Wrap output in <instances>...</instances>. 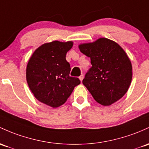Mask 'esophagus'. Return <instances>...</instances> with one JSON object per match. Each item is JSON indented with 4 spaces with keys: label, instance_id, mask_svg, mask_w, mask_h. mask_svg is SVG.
Segmentation results:
<instances>
[{
    "label": "esophagus",
    "instance_id": "esophagus-1",
    "mask_svg": "<svg viewBox=\"0 0 149 149\" xmlns=\"http://www.w3.org/2000/svg\"><path fill=\"white\" fill-rule=\"evenodd\" d=\"M83 78H84V76H83V74H81V76H79V79L81 80V81H83Z\"/></svg>",
    "mask_w": 149,
    "mask_h": 149
}]
</instances>
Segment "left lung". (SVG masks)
Wrapping results in <instances>:
<instances>
[{"label":"left lung","mask_w":149,"mask_h":149,"mask_svg":"<svg viewBox=\"0 0 149 149\" xmlns=\"http://www.w3.org/2000/svg\"><path fill=\"white\" fill-rule=\"evenodd\" d=\"M80 51L91 58L83 83L93 98L104 106L122 98L132 78V66L127 54L118 44L107 38L79 45Z\"/></svg>","instance_id":"1"}]
</instances>
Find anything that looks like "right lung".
<instances>
[{
	"label": "right lung",
	"mask_w": 149,
	"mask_h": 149,
	"mask_svg": "<svg viewBox=\"0 0 149 149\" xmlns=\"http://www.w3.org/2000/svg\"><path fill=\"white\" fill-rule=\"evenodd\" d=\"M72 47V42L44 44L35 50L27 63L26 78L29 89L39 101L50 107L65 103L81 83L78 78L69 75L71 67L66 56Z\"/></svg>",
	"instance_id": "obj_1"
}]
</instances>
